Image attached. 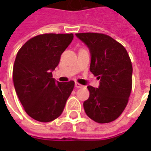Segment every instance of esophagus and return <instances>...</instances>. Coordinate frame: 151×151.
Wrapping results in <instances>:
<instances>
[{
    "label": "esophagus",
    "instance_id": "obj_1",
    "mask_svg": "<svg viewBox=\"0 0 151 151\" xmlns=\"http://www.w3.org/2000/svg\"><path fill=\"white\" fill-rule=\"evenodd\" d=\"M75 86H76V88H82V87H83V86H82V85H81L80 83H77V82H76V83H75Z\"/></svg>",
    "mask_w": 151,
    "mask_h": 151
}]
</instances>
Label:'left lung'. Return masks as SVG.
I'll return each instance as SVG.
<instances>
[{
    "label": "left lung",
    "mask_w": 151,
    "mask_h": 151,
    "mask_svg": "<svg viewBox=\"0 0 151 151\" xmlns=\"http://www.w3.org/2000/svg\"><path fill=\"white\" fill-rule=\"evenodd\" d=\"M89 49L90 70L100 80L98 88L88 86L89 98L83 107L86 115L99 124L117 119L129 101L133 68L127 50L113 38L102 33H76Z\"/></svg>",
    "instance_id": "obj_1"
}]
</instances>
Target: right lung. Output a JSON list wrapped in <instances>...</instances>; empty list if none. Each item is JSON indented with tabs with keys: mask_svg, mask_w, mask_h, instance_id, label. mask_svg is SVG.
I'll return each instance as SVG.
<instances>
[{
	"mask_svg": "<svg viewBox=\"0 0 151 151\" xmlns=\"http://www.w3.org/2000/svg\"><path fill=\"white\" fill-rule=\"evenodd\" d=\"M73 38L72 33L38 35L26 42L17 55L15 90L26 113L37 121L47 123L60 117L71 94L75 82L56 81L52 71Z\"/></svg>",
	"mask_w": 151,
	"mask_h": 151,
	"instance_id": "add662e5",
	"label": "right lung"
}]
</instances>
